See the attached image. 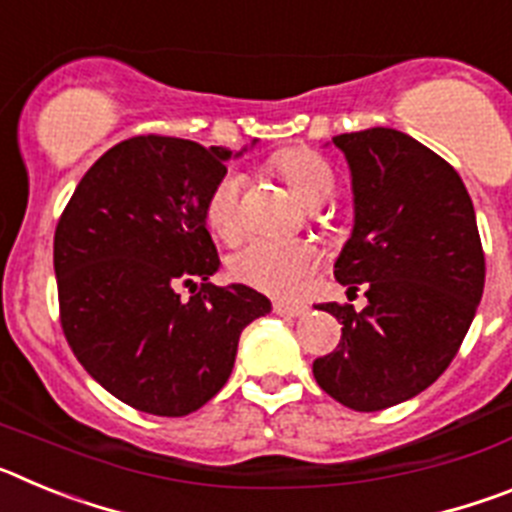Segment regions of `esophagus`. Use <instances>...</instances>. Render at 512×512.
I'll use <instances>...</instances> for the list:
<instances>
[{
	"label": "esophagus",
	"mask_w": 512,
	"mask_h": 512,
	"mask_svg": "<svg viewBox=\"0 0 512 512\" xmlns=\"http://www.w3.org/2000/svg\"><path fill=\"white\" fill-rule=\"evenodd\" d=\"M271 310L277 312L279 318H300L307 312V307L300 305V302H274Z\"/></svg>",
	"instance_id": "34e87169"
}]
</instances>
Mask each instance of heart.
<instances>
[{
  "instance_id": "heart-1",
  "label": "heart",
  "mask_w": 512,
  "mask_h": 512,
  "mask_svg": "<svg viewBox=\"0 0 512 512\" xmlns=\"http://www.w3.org/2000/svg\"><path fill=\"white\" fill-rule=\"evenodd\" d=\"M279 174L307 205H320L333 194L336 179L318 153L307 148H287L274 158ZM205 223L223 241L243 233V176L223 171L205 197ZM318 264V251L307 241L289 238H253L230 256L228 269L235 282L266 295H289Z\"/></svg>"
}]
</instances>
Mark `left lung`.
<instances>
[{
  "label": "left lung",
  "instance_id": "8db88e82",
  "mask_svg": "<svg viewBox=\"0 0 512 512\" xmlns=\"http://www.w3.org/2000/svg\"><path fill=\"white\" fill-rule=\"evenodd\" d=\"M354 184V233L336 261L348 295L325 302L341 343L312 361L320 390L359 413L431 387L454 361L485 289V251L469 192L449 161L410 135L372 128L333 138Z\"/></svg>",
  "mask_w": 512,
  "mask_h": 512
}]
</instances>
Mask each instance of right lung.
I'll use <instances>...</instances> for the list:
<instances>
[{"label":"right lung","mask_w":512,"mask_h":512,"mask_svg":"<svg viewBox=\"0 0 512 512\" xmlns=\"http://www.w3.org/2000/svg\"><path fill=\"white\" fill-rule=\"evenodd\" d=\"M230 148L135 135L97 158L53 238L63 336L79 364L140 413L200 410L233 372L241 330L271 310L220 266L205 197ZM202 281V285H197ZM179 286L193 292L189 301Z\"/></svg>","instance_id":"1"}]
</instances>
